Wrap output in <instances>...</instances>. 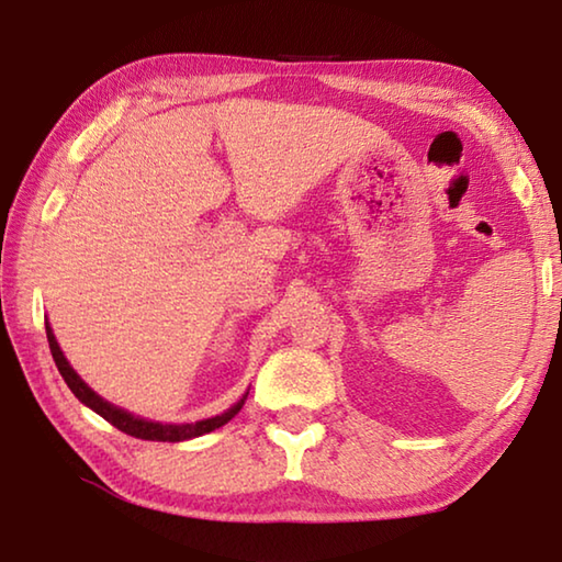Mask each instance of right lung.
Here are the masks:
<instances>
[{
	"label": "right lung",
	"instance_id": "add662e5",
	"mask_svg": "<svg viewBox=\"0 0 562 562\" xmlns=\"http://www.w3.org/2000/svg\"><path fill=\"white\" fill-rule=\"evenodd\" d=\"M46 336H48V346H50V356H54V361L58 366V373L64 375V381L68 383L70 391L78 397L80 403L88 405L90 411H95L100 417H105L110 425H115L120 432L137 437V440H151V442H183V440H191V437H201L206 432L218 430L221 425H226L231 417H236L238 411L246 403L248 393L240 397V401L228 407L226 413H221L216 417H206V420H199V423H183V425H165V423H151L145 420V417H135L127 411H122V407L112 405L108 401H103L93 387H88V383L80 379V375L70 369V363L66 361L64 351H60V346L54 336V329H50L48 322H46Z\"/></svg>",
	"mask_w": 562,
	"mask_h": 562
}]
</instances>
